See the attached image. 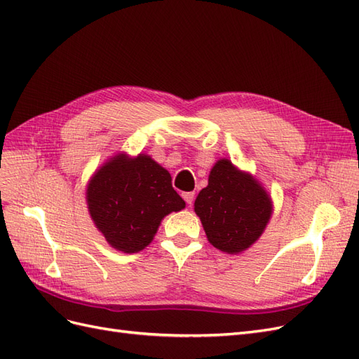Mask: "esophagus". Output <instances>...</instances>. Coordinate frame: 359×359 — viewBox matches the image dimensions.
Wrapping results in <instances>:
<instances>
[{"instance_id":"1","label":"esophagus","mask_w":359,"mask_h":359,"mask_svg":"<svg viewBox=\"0 0 359 359\" xmlns=\"http://www.w3.org/2000/svg\"><path fill=\"white\" fill-rule=\"evenodd\" d=\"M182 198H184V201L187 202V205H193V201H194V193H191V191H189V193H182Z\"/></svg>"}]
</instances>
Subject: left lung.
<instances>
[{"label":"left lung","mask_w":359,"mask_h":359,"mask_svg":"<svg viewBox=\"0 0 359 359\" xmlns=\"http://www.w3.org/2000/svg\"><path fill=\"white\" fill-rule=\"evenodd\" d=\"M208 241L224 253L236 255L262 235L273 212L265 189L250 175L222 158L210 172L208 186L194 201Z\"/></svg>","instance_id":"1"}]
</instances>
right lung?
Masks as SVG:
<instances>
[{
  "label": "right lung",
  "instance_id": "add662e5",
  "mask_svg": "<svg viewBox=\"0 0 359 359\" xmlns=\"http://www.w3.org/2000/svg\"><path fill=\"white\" fill-rule=\"evenodd\" d=\"M86 203L97 229L124 253L144 250L161 220L186 206L170 173L145 154H118L104 163L88 182Z\"/></svg>",
  "mask_w": 359,
  "mask_h": 359
}]
</instances>
